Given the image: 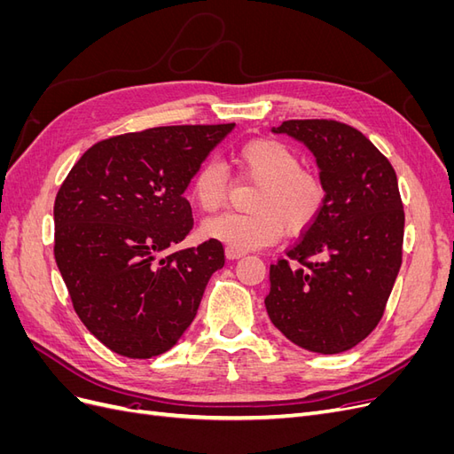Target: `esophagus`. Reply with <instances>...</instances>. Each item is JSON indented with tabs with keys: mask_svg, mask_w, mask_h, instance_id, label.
I'll return each instance as SVG.
<instances>
[{
	"mask_svg": "<svg viewBox=\"0 0 454 454\" xmlns=\"http://www.w3.org/2000/svg\"><path fill=\"white\" fill-rule=\"evenodd\" d=\"M225 255H227V259H240V257L244 255V252L235 250V248H231V246H227V248H225Z\"/></svg>",
	"mask_w": 454,
	"mask_h": 454,
	"instance_id": "esophagus-1",
	"label": "esophagus"
}]
</instances>
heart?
<instances>
[{
    "label": "heart",
    "mask_w": 454,
    "mask_h": 454,
    "mask_svg": "<svg viewBox=\"0 0 454 454\" xmlns=\"http://www.w3.org/2000/svg\"><path fill=\"white\" fill-rule=\"evenodd\" d=\"M239 168L257 182L252 214L223 212L202 223L204 237L246 252L265 248L280 239L282 225L299 235L316 223L325 206V187L318 177L303 170V162L290 145L261 138L244 144L237 153ZM231 177L214 160L195 172L191 195L204 212H214L227 202Z\"/></svg>",
    "instance_id": "1"
}]
</instances>
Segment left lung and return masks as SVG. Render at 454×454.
<instances>
[{"label": "left lung", "mask_w": 454, "mask_h": 454, "mask_svg": "<svg viewBox=\"0 0 454 454\" xmlns=\"http://www.w3.org/2000/svg\"><path fill=\"white\" fill-rule=\"evenodd\" d=\"M272 132L312 151L325 206L287 259L270 265L269 318L301 348L345 352L377 327L402 267L405 214L395 170L345 122L292 119Z\"/></svg>", "instance_id": "1"}]
</instances>
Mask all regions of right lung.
I'll use <instances>...</instances> for the list:
<instances>
[{
  "instance_id": "add662e5",
  "label": "right lung",
  "mask_w": 454,
  "mask_h": 454,
  "mask_svg": "<svg viewBox=\"0 0 454 454\" xmlns=\"http://www.w3.org/2000/svg\"><path fill=\"white\" fill-rule=\"evenodd\" d=\"M235 129L157 127L87 149L54 200V259L77 316L127 358L170 350L197 316L223 246L177 250L193 229L184 197L210 151Z\"/></svg>"
}]
</instances>
